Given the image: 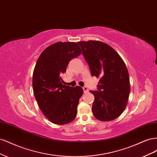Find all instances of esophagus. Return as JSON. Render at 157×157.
Instances as JSON below:
<instances>
[{"mask_svg": "<svg viewBox=\"0 0 157 157\" xmlns=\"http://www.w3.org/2000/svg\"><path fill=\"white\" fill-rule=\"evenodd\" d=\"M82 88H83V90H84V93L86 94V93H88V89L87 87L84 86V87H83Z\"/></svg>", "mask_w": 157, "mask_h": 157, "instance_id": "obj_1", "label": "esophagus"}]
</instances>
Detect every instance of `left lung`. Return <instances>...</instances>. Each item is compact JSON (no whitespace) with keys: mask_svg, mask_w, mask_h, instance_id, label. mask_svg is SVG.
Instances as JSON below:
<instances>
[{"mask_svg":"<svg viewBox=\"0 0 157 157\" xmlns=\"http://www.w3.org/2000/svg\"><path fill=\"white\" fill-rule=\"evenodd\" d=\"M92 75L100 77L94 94L92 113L98 120L110 121L119 117L127 105L130 78L124 61L109 45L98 40L78 42Z\"/></svg>","mask_w":157,"mask_h":157,"instance_id":"8db88e82","label":"left lung"}]
</instances>
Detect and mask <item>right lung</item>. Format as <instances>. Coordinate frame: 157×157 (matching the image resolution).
<instances>
[{
    "label": "right lung",
    "mask_w": 157,
    "mask_h": 157,
    "mask_svg": "<svg viewBox=\"0 0 157 157\" xmlns=\"http://www.w3.org/2000/svg\"><path fill=\"white\" fill-rule=\"evenodd\" d=\"M81 54L74 42H58L49 46L38 58L33 74V89L42 113L56 124L72 122L77 116L83 90L63 84L61 75L69 61Z\"/></svg>",
    "instance_id": "1"
}]
</instances>
